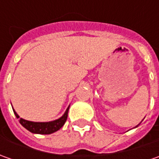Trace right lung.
<instances>
[{"instance_id":"right-lung-1","label":"right lung","mask_w":159,"mask_h":159,"mask_svg":"<svg viewBox=\"0 0 159 159\" xmlns=\"http://www.w3.org/2000/svg\"><path fill=\"white\" fill-rule=\"evenodd\" d=\"M70 107V106H69ZM69 107L66 109L64 114L59 118L58 119L49 121V122H33V121H28L25 119L20 118L17 113L15 111H13L15 113L16 119H19V123L21 124L25 129H27L28 131L34 134H50L55 132L59 130L63 125H64L67 117H68V111H69Z\"/></svg>"}]
</instances>
